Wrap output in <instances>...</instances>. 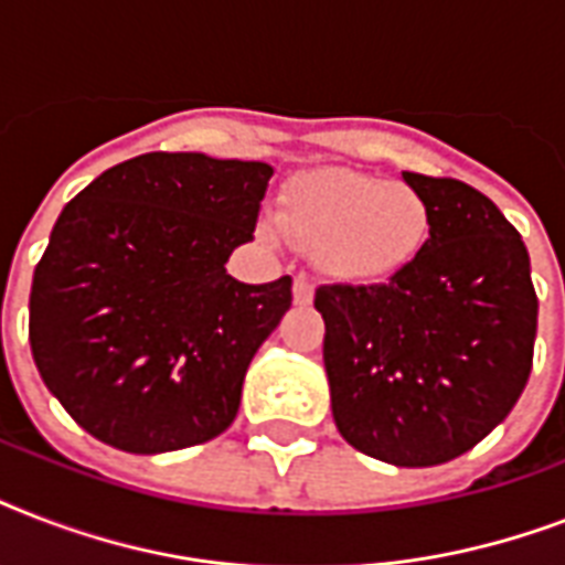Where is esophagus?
Returning a JSON list of instances; mask_svg holds the SVG:
<instances>
[{
	"instance_id": "1",
	"label": "esophagus",
	"mask_w": 565,
	"mask_h": 565,
	"mask_svg": "<svg viewBox=\"0 0 565 565\" xmlns=\"http://www.w3.org/2000/svg\"><path fill=\"white\" fill-rule=\"evenodd\" d=\"M292 301H296L299 308L310 305V301H313V284L305 281V278H299V281L292 284Z\"/></svg>"
}]
</instances>
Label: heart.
Segmentation results:
<instances>
[{
    "instance_id": "b5f03b06",
    "label": "heart",
    "mask_w": 565,
    "mask_h": 565,
    "mask_svg": "<svg viewBox=\"0 0 565 565\" xmlns=\"http://www.w3.org/2000/svg\"><path fill=\"white\" fill-rule=\"evenodd\" d=\"M278 228L310 248L313 264L334 281L375 284L419 255L430 228L428 204L402 181L361 172H308L281 193Z\"/></svg>"
}]
</instances>
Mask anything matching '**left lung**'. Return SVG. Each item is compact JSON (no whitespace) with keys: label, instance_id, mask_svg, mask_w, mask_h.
<instances>
[{"label":"left lung","instance_id":"1","mask_svg":"<svg viewBox=\"0 0 565 565\" xmlns=\"http://www.w3.org/2000/svg\"><path fill=\"white\" fill-rule=\"evenodd\" d=\"M428 239L386 284H326L328 384L349 446L393 466H437L504 422L534 366L531 257L504 213L457 179L404 172Z\"/></svg>","mask_w":565,"mask_h":565}]
</instances>
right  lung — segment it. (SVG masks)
Returning <instances> with one entry per match:
<instances>
[{"label":"right lung","mask_w":565,"mask_h":565,"mask_svg":"<svg viewBox=\"0 0 565 565\" xmlns=\"http://www.w3.org/2000/svg\"><path fill=\"white\" fill-rule=\"evenodd\" d=\"M273 167L149 152L57 216L31 281L29 343L64 411L102 443L161 455L220 437L292 278L225 273L252 239Z\"/></svg>","instance_id":"add662e5"}]
</instances>
